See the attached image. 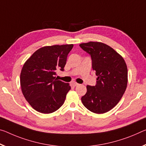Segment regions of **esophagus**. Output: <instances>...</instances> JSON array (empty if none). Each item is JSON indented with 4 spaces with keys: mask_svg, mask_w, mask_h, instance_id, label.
Masks as SVG:
<instances>
[{
    "mask_svg": "<svg viewBox=\"0 0 146 146\" xmlns=\"http://www.w3.org/2000/svg\"><path fill=\"white\" fill-rule=\"evenodd\" d=\"M73 85L74 86H78L79 85V84H78V83H77V82H73Z\"/></svg>",
    "mask_w": 146,
    "mask_h": 146,
    "instance_id": "34e87169",
    "label": "esophagus"
}]
</instances>
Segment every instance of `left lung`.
<instances>
[{
	"label": "left lung",
	"instance_id": "left-lung-1",
	"mask_svg": "<svg viewBox=\"0 0 146 146\" xmlns=\"http://www.w3.org/2000/svg\"><path fill=\"white\" fill-rule=\"evenodd\" d=\"M79 45L91 56L92 68L98 76L96 86H86L82 103L96 114L107 112L119 103L127 88L125 62L114 49L103 43L90 41Z\"/></svg>",
	"mask_w": 146,
	"mask_h": 146
}]
</instances>
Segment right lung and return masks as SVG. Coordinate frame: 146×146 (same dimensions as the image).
I'll return each instance as SVG.
<instances>
[{
    "label": "right lung",
    "instance_id": "1",
    "mask_svg": "<svg viewBox=\"0 0 146 146\" xmlns=\"http://www.w3.org/2000/svg\"><path fill=\"white\" fill-rule=\"evenodd\" d=\"M73 47V44L43 47L23 65L20 75L23 94L38 112L50 114L64 104L71 86L56 79L54 75L58 69L64 71Z\"/></svg>",
    "mask_w": 146,
    "mask_h": 146
}]
</instances>
